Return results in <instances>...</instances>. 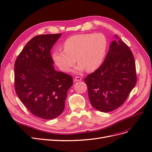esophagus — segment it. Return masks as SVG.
I'll use <instances>...</instances> for the list:
<instances>
[{
  "instance_id": "1",
  "label": "esophagus",
  "mask_w": 152,
  "mask_h": 152,
  "mask_svg": "<svg viewBox=\"0 0 152 152\" xmlns=\"http://www.w3.org/2000/svg\"><path fill=\"white\" fill-rule=\"evenodd\" d=\"M82 80V78L80 77H75L74 79V82H78V81H80Z\"/></svg>"
}]
</instances>
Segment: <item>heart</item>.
I'll return each instance as SVG.
<instances>
[{
	"instance_id": "1",
	"label": "heart",
	"mask_w": 152,
	"mask_h": 152,
	"mask_svg": "<svg viewBox=\"0 0 152 152\" xmlns=\"http://www.w3.org/2000/svg\"><path fill=\"white\" fill-rule=\"evenodd\" d=\"M63 50H56L53 53V59L61 70L68 72L79 62L75 72L80 73L96 70L102 64L107 48L104 35L81 34L68 38L63 44Z\"/></svg>"
}]
</instances>
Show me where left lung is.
Listing matches in <instances>:
<instances>
[{
	"label": "left lung",
	"instance_id": "8db88e82",
	"mask_svg": "<svg viewBox=\"0 0 152 152\" xmlns=\"http://www.w3.org/2000/svg\"><path fill=\"white\" fill-rule=\"evenodd\" d=\"M110 45L102 65L84 81L91 105L102 112L116 110L125 102L137 80L134 58L118 37Z\"/></svg>",
	"mask_w": 152,
	"mask_h": 152
}]
</instances>
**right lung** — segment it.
I'll return each instance as SVG.
<instances>
[{
  "label": "right lung",
  "mask_w": 152,
  "mask_h": 152,
  "mask_svg": "<svg viewBox=\"0 0 152 152\" xmlns=\"http://www.w3.org/2000/svg\"><path fill=\"white\" fill-rule=\"evenodd\" d=\"M61 36L37 35L26 44L15 64V87L21 102L34 115L53 119L65 108L72 76L55 70L50 50Z\"/></svg>",
  "instance_id": "1"
}]
</instances>
